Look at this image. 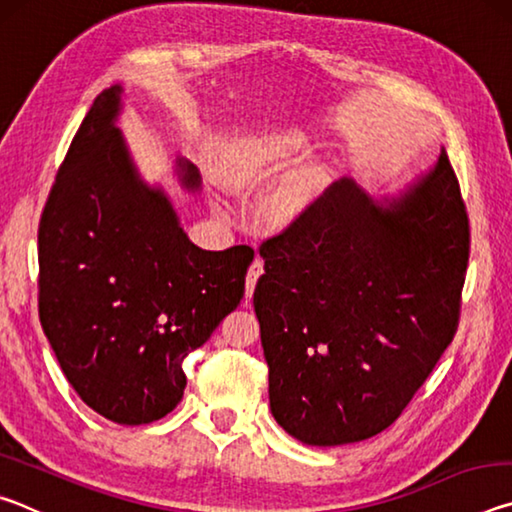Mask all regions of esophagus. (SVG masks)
Segmentation results:
<instances>
[{"mask_svg": "<svg viewBox=\"0 0 512 512\" xmlns=\"http://www.w3.org/2000/svg\"><path fill=\"white\" fill-rule=\"evenodd\" d=\"M262 273H264V259L255 257L253 264H250V268H248V275H246V305H248L250 296H253L255 284H257L259 277H262Z\"/></svg>", "mask_w": 512, "mask_h": 512, "instance_id": "1", "label": "esophagus"}]
</instances>
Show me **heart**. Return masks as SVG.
I'll return each mask as SVG.
<instances>
[{"instance_id":"obj_1","label":"heart","mask_w":512,"mask_h":512,"mask_svg":"<svg viewBox=\"0 0 512 512\" xmlns=\"http://www.w3.org/2000/svg\"><path fill=\"white\" fill-rule=\"evenodd\" d=\"M305 151V137L293 131H275L253 137L230 155L228 185L239 194H250L273 183ZM307 185L296 183L280 198L282 214H293L307 201Z\"/></svg>"}]
</instances>
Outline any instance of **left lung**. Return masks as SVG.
I'll list each match as a JSON object with an SVG mask.
<instances>
[{"label": "left lung", "mask_w": 512, "mask_h": 512, "mask_svg": "<svg viewBox=\"0 0 512 512\" xmlns=\"http://www.w3.org/2000/svg\"><path fill=\"white\" fill-rule=\"evenodd\" d=\"M259 255L253 305L277 424L316 447L391 427L461 316L470 219L447 153L384 203L339 180Z\"/></svg>", "instance_id": "8db88e82"}]
</instances>
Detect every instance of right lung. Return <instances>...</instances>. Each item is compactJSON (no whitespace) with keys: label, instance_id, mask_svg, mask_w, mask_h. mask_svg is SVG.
<instances>
[{"label":"right lung","instance_id":"add662e5","mask_svg":"<svg viewBox=\"0 0 512 512\" xmlns=\"http://www.w3.org/2000/svg\"><path fill=\"white\" fill-rule=\"evenodd\" d=\"M121 85L94 99L38 228V311L81 400L117 424H149L183 400V361L244 298L255 250H201L167 194L144 183L119 128ZM180 183L201 176L178 160Z\"/></svg>","mask_w":512,"mask_h":512}]
</instances>
